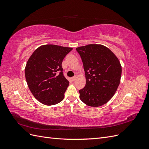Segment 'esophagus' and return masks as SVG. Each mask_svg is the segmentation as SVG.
Masks as SVG:
<instances>
[{"instance_id":"esophagus-1","label":"esophagus","mask_w":149,"mask_h":149,"mask_svg":"<svg viewBox=\"0 0 149 149\" xmlns=\"http://www.w3.org/2000/svg\"><path fill=\"white\" fill-rule=\"evenodd\" d=\"M76 79V76H74V77L71 78V80H72V81H74Z\"/></svg>"}]
</instances>
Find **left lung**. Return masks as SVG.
Masks as SVG:
<instances>
[{
	"label": "left lung",
	"mask_w": 149,
	"mask_h": 149,
	"mask_svg": "<svg viewBox=\"0 0 149 149\" xmlns=\"http://www.w3.org/2000/svg\"><path fill=\"white\" fill-rule=\"evenodd\" d=\"M82 59L86 85L79 91L86 104L99 107L113 97L120 81L122 67L109 48L100 44H89L76 48Z\"/></svg>",
	"instance_id": "1"
}]
</instances>
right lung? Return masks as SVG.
<instances>
[{
  "instance_id": "1",
  "label": "right lung",
  "mask_w": 149,
  "mask_h": 149,
  "mask_svg": "<svg viewBox=\"0 0 149 149\" xmlns=\"http://www.w3.org/2000/svg\"><path fill=\"white\" fill-rule=\"evenodd\" d=\"M73 48L56 45H43L28 60L25 75L33 96L41 103L52 106L60 102L69 85L63 74L62 61Z\"/></svg>"
}]
</instances>
